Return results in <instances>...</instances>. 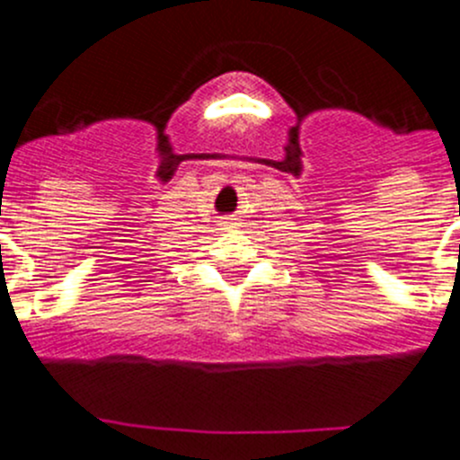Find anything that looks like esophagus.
<instances>
[{"label":"esophagus","instance_id":"obj_1","mask_svg":"<svg viewBox=\"0 0 460 460\" xmlns=\"http://www.w3.org/2000/svg\"><path fill=\"white\" fill-rule=\"evenodd\" d=\"M223 227H234V226H239L237 223V218H233V217H226L223 218V223H221Z\"/></svg>","mask_w":460,"mask_h":460}]
</instances>
